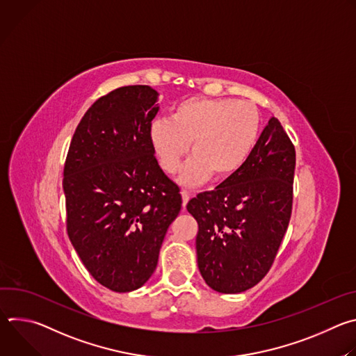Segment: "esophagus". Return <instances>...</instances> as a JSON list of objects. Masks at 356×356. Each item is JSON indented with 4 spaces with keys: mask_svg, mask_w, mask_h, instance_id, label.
Masks as SVG:
<instances>
[{
    "mask_svg": "<svg viewBox=\"0 0 356 356\" xmlns=\"http://www.w3.org/2000/svg\"><path fill=\"white\" fill-rule=\"evenodd\" d=\"M181 198H183V207H186L188 200H190V193L186 191V190H183V191H181Z\"/></svg>",
    "mask_w": 356,
    "mask_h": 356,
    "instance_id": "esophagus-1",
    "label": "esophagus"
}]
</instances>
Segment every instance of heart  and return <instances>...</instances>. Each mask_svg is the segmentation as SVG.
<instances>
[{"label": "heart", "mask_w": 356, "mask_h": 356, "mask_svg": "<svg viewBox=\"0 0 356 356\" xmlns=\"http://www.w3.org/2000/svg\"><path fill=\"white\" fill-rule=\"evenodd\" d=\"M261 129L255 104L234 98H188L170 120L152 121L149 145L166 173H176L190 149L194 155L181 168L179 181L198 186L213 175L222 180L236 173L250 156Z\"/></svg>", "instance_id": "b5f03b06"}]
</instances>
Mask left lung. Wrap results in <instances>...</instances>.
I'll return each instance as SVG.
<instances>
[{
	"label": "left lung",
	"mask_w": 356,
	"mask_h": 356,
	"mask_svg": "<svg viewBox=\"0 0 356 356\" xmlns=\"http://www.w3.org/2000/svg\"><path fill=\"white\" fill-rule=\"evenodd\" d=\"M294 168V146L272 117L245 165L187 202L198 270L213 290L242 293L269 272L290 221Z\"/></svg>",
	"instance_id": "obj_1"
}]
</instances>
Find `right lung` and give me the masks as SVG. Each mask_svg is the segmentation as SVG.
Segmentation results:
<instances>
[{"mask_svg":"<svg viewBox=\"0 0 356 356\" xmlns=\"http://www.w3.org/2000/svg\"><path fill=\"white\" fill-rule=\"evenodd\" d=\"M149 86L120 87L87 110L63 172L67 234L88 273L127 293L155 272L166 231L181 209L147 129L159 111Z\"/></svg>","mask_w":356,"mask_h":356,"instance_id":"1","label":"right lung"}]
</instances>
